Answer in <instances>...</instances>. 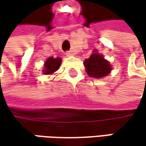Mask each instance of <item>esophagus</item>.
<instances>
[{"instance_id": "1", "label": "esophagus", "mask_w": 146, "mask_h": 146, "mask_svg": "<svg viewBox=\"0 0 146 146\" xmlns=\"http://www.w3.org/2000/svg\"><path fill=\"white\" fill-rule=\"evenodd\" d=\"M66 55L68 56H73V52L72 50H68V51H67L66 52Z\"/></svg>"}]
</instances>
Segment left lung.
Here are the masks:
<instances>
[{
    "label": "left lung",
    "instance_id": "8db88e82",
    "mask_svg": "<svg viewBox=\"0 0 146 146\" xmlns=\"http://www.w3.org/2000/svg\"><path fill=\"white\" fill-rule=\"evenodd\" d=\"M84 67L90 77L97 78L106 76L111 70L109 62L105 60L103 56L97 52L93 53L88 59H85Z\"/></svg>",
    "mask_w": 146,
    "mask_h": 146
}]
</instances>
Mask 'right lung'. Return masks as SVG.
I'll return each mask as SVG.
<instances>
[{
    "label": "right lung",
    "instance_id": "1",
    "mask_svg": "<svg viewBox=\"0 0 146 146\" xmlns=\"http://www.w3.org/2000/svg\"><path fill=\"white\" fill-rule=\"evenodd\" d=\"M61 62H62V59L60 57H56V58H54L52 56L49 57L44 62V69L43 72L44 74H51L55 73L60 68Z\"/></svg>",
    "mask_w": 146,
    "mask_h": 146
}]
</instances>
